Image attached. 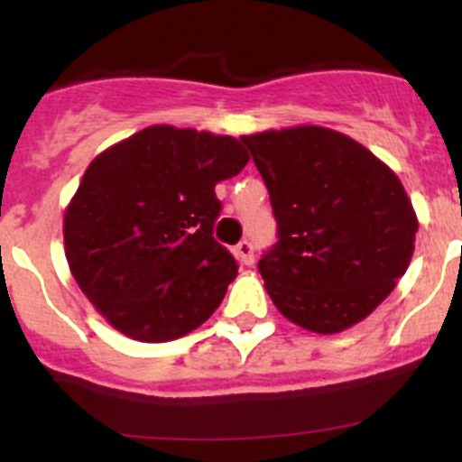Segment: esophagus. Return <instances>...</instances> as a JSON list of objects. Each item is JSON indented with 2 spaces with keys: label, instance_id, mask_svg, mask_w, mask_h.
<instances>
[{
  "label": "esophagus",
  "instance_id": "34e87169",
  "mask_svg": "<svg viewBox=\"0 0 462 462\" xmlns=\"http://www.w3.org/2000/svg\"><path fill=\"white\" fill-rule=\"evenodd\" d=\"M236 256H238V261L243 266H252V263H254V245H252L250 240H240V243L236 245Z\"/></svg>",
  "mask_w": 462,
  "mask_h": 462
}]
</instances>
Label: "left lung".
<instances>
[{
	"instance_id": "8db88e82",
	"label": "left lung",
	"mask_w": 462,
	"mask_h": 462,
	"mask_svg": "<svg viewBox=\"0 0 462 462\" xmlns=\"http://www.w3.org/2000/svg\"><path fill=\"white\" fill-rule=\"evenodd\" d=\"M271 194L277 243L259 261L275 308L333 336L393 291L414 254L419 219L398 175L326 126L240 136Z\"/></svg>"
}]
</instances>
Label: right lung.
I'll return each mask as SVG.
<instances>
[{"mask_svg":"<svg viewBox=\"0 0 462 462\" xmlns=\"http://www.w3.org/2000/svg\"><path fill=\"white\" fill-rule=\"evenodd\" d=\"M250 162L243 143L154 125L92 159L64 212L71 275L113 328L169 342L199 328L238 275L212 238L215 185Z\"/></svg>","mask_w":462,"mask_h":462,"instance_id":"right-lung-1","label":"right lung"}]
</instances>
